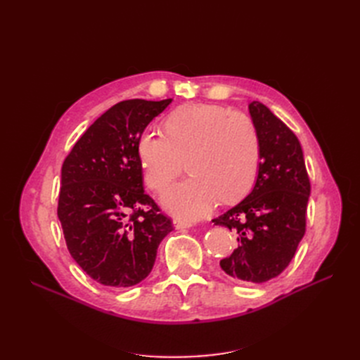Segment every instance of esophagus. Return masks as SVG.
I'll list each match as a JSON object with an SVG mask.
<instances>
[{
  "mask_svg": "<svg viewBox=\"0 0 360 360\" xmlns=\"http://www.w3.org/2000/svg\"><path fill=\"white\" fill-rule=\"evenodd\" d=\"M172 225H174V228H176V230H186V228L192 226V222L183 221V219H174Z\"/></svg>",
  "mask_w": 360,
  "mask_h": 360,
  "instance_id": "34e87169",
  "label": "esophagus"
}]
</instances>
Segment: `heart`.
Segmentation results:
<instances>
[{
  "mask_svg": "<svg viewBox=\"0 0 360 360\" xmlns=\"http://www.w3.org/2000/svg\"><path fill=\"white\" fill-rule=\"evenodd\" d=\"M165 136L144 130L136 151L150 189L163 192L183 169L192 176L176 184L162 202L183 219L209 214L222 198L240 200L255 181L259 167V138L246 114L221 105L188 103L163 122Z\"/></svg>",
  "mask_w": 360,
  "mask_h": 360,
  "instance_id": "obj_1",
  "label": "heart"
}]
</instances>
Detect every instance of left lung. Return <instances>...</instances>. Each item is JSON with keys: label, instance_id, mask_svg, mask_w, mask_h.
I'll return each mask as SVG.
<instances>
[{"label": "left lung", "instance_id": "1", "mask_svg": "<svg viewBox=\"0 0 360 360\" xmlns=\"http://www.w3.org/2000/svg\"><path fill=\"white\" fill-rule=\"evenodd\" d=\"M248 108L259 138L255 184L213 222L237 234L238 242L231 257L221 259V269L238 282L261 284L294 257L304 234L311 184L296 135L266 105L254 101Z\"/></svg>", "mask_w": 360, "mask_h": 360}]
</instances>
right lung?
Returning <instances> with one entry per match:
<instances>
[{
	"instance_id": "add662e5",
	"label": "right lung",
	"mask_w": 360,
	"mask_h": 360,
	"mask_svg": "<svg viewBox=\"0 0 360 360\" xmlns=\"http://www.w3.org/2000/svg\"><path fill=\"white\" fill-rule=\"evenodd\" d=\"M172 99H132L110 108L85 130L63 163L58 219L72 258L102 285L146 279L159 243L172 231L144 192L136 144Z\"/></svg>"
}]
</instances>
